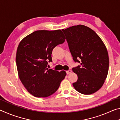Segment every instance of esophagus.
Instances as JSON below:
<instances>
[{
	"mask_svg": "<svg viewBox=\"0 0 120 120\" xmlns=\"http://www.w3.org/2000/svg\"><path fill=\"white\" fill-rule=\"evenodd\" d=\"M71 72H72V70H68L67 71H66V73H67V75L71 74Z\"/></svg>",
	"mask_w": 120,
	"mask_h": 120,
	"instance_id": "34e87169",
	"label": "esophagus"
}]
</instances>
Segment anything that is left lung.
Returning <instances> with one entry per match:
<instances>
[{
    "label": "left lung",
    "mask_w": 120,
    "mask_h": 120,
    "mask_svg": "<svg viewBox=\"0 0 120 120\" xmlns=\"http://www.w3.org/2000/svg\"><path fill=\"white\" fill-rule=\"evenodd\" d=\"M73 60L80 64L72 71L78 76L73 83L81 94H92L100 89L106 79L109 67L106 48L91 28L82 25L62 29Z\"/></svg>",
    "instance_id": "8db88e82"
}]
</instances>
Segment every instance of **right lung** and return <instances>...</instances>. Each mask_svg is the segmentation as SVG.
Wrapping results in <instances>:
<instances>
[{"label": "right lung", "mask_w": 120, "mask_h": 120, "mask_svg": "<svg viewBox=\"0 0 120 120\" xmlns=\"http://www.w3.org/2000/svg\"><path fill=\"white\" fill-rule=\"evenodd\" d=\"M65 37L60 30L36 31L26 36L17 48L16 62L20 80L30 94L46 97L54 94L66 76L47 68L52 62V50L64 43Z\"/></svg>", "instance_id": "right-lung-1"}]
</instances>
